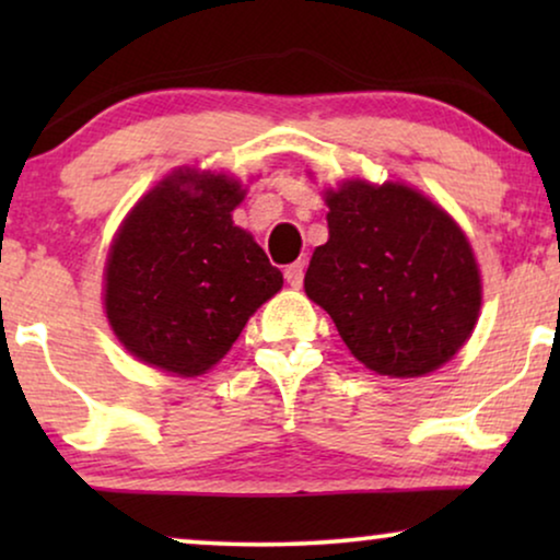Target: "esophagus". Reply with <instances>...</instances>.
Listing matches in <instances>:
<instances>
[{"mask_svg":"<svg viewBox=\"0 0 560 560\" xmlns=\"http://www.w3.org/2000/svg\"><path fill=\"white\" fill-rule=\"evenodd\" d=\"M303 275H305V262H293L285 267V280L290 288H301L303 285Z\"/></svg>","mask_w":560,"mask_h":560,"instance_id":"1","label":"esophagus"}]
</instances>
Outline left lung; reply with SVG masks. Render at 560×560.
Listing matches in <instances>:
<instances>
[{"mask_svg": "<svg viewBox=\"0 0 560 560\" xmlns=\"http://www.w3.org/2000/svg\"><path fill=\"white\" fill-rule=\"evenodd\" d=\"M328 242L313 252L305 295L351 354L385 377H423L469 339L481 278L462 226L402 183L347 180L326 190Z\"/></svg>", "mask_w": 560, "mask_h": 560, "instance_id": "1", "label": "left lung"}]
</instances>
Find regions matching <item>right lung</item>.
I'll return each instance as SVG.
<instances>
[{"label": "right lung", "mask_w": 560, "mask_h": 560, "mask_svg": "<svg viewBox=\"0 0 560 560\" xmlns=\"http://www.w3.org/2000/svg\"><path fill=\"white\" fill-rule=\"evenodd\" d=\"M242 183L180 167L119 226L104 272L112 331L140 362L198 377L282 288L255 236L234 226Z\"/></svg>", "instance_id": "right-lung-1"}]
</instances>
